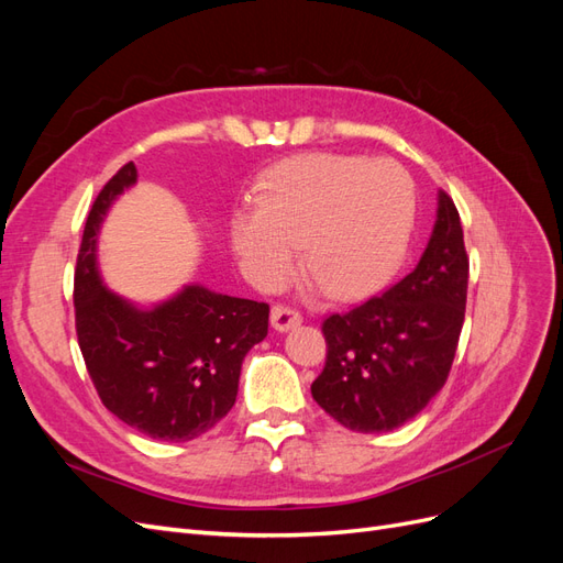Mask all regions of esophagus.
<instances>
[{
	"mask_svg": "<svg viewBox=\"0 0 563 563\" xmlns=\"http://www.w3.org/2000/svg\"><path fill=\"white\" fill-rule=\"evenodd\" d=\"M269 323L277 333H286V331L300 327L302 317L296 310H288V308H282V305H275L269 312Z\"/></svg>",
	"mask_w": 563,
	"mask_h": 563,
	"instance_id": "34e87169",
	"label": "esophagus"
}]
</instances>
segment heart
<instances>
[{
    "label": "heart",
    "mask_w": 563,
    "mask_h": 563,
    "mask_svg": "<svg viewBox=\"0 0 563 563\" xmlns=\"http://www.w3.org/2000/svg\"><path fill=\"white\" fill-rule=\"evenodd\" d=\"M413 223L416 187L399 164L319 152L272 168L255 211L232 216L230 240L253 284H282L298 246L312 284L352 300L395 275Z\"/></svg>",
    "instance_id": "1"
}]
</instances>
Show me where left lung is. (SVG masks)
<instances>
[{
  "mask_svg": "<svg viewBox=\"0 0 563 563\" xmlns=\"http://www.w3.org/2000/svg\"><path fill=\"white\" fill-rule=\"evenodd\" d=\"M467 253L446 192L418 265L387 294L323 321L327 366L314 401L352 432H389L416 418L444 387L465 321Z\"/></svg>",
  "mask_w": 563,
  "mask_h": 563,
  "instance_id": "8db88e82",
  "label": "left lung"
}]
</instances>
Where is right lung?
Wrapping results in <instances>:
<instances>
[{
	"label": "right lung",
	"instance_id": "obj_1",
	"mask_svg": "<svg viewBox=\"0 0 563 563\" xmlns=\"http://www.w3.org/2000/svg\"><path fill=\"white\" fill-rule=\"evenodd\" d=\"M139 180L129 162L100 190L84 228L75 272L77 338L100 401L159 441H190L228 416L242 362L267 335L265 302L183 284L157 302H135L103 282L100 228Z\"/></svg>",
	"mask_w": 563,
	"mask_h": 563
}]
</instances>
